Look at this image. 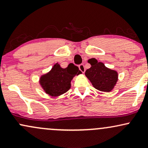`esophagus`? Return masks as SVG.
Masks as SVG:
<instances>
[{"label": "esophagus", "instance_id": "obj_1", "mask_svg": "<svg viewBox=\"0 0 148 148\" xmlns=\"http://www.w3.org/2000/svg\"><path fill=\"white\" fill-rule=\"evenodd\" d=\"M79 69H80V70H81V72H82V73H84L85 71H86V69H85V67H84V64H79Z\"/></svg>", "mask_w": 148, "mask_h": 148}]
</instances>
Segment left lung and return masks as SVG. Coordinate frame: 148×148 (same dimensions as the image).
I'll use <instances>...</instances> for the list:
<instances>
[{
	"mask_svg": "<svg viewBox=\"0 0 148 148\" xmlns=\"http://www.w3.org/2000/svg\"><path fill=\"white\" fill-rule=\"evenodd\" d=\"M91 67L86 71V76L95 88L103 92H110L118 81V73L105 67L102 62H98L95 58L88 60Z\"/></svg>",
	"mask_w": 148,
	"mask_h": 148,
	"instance_id": "1",
	"label": "left lung"
}]
</instances>
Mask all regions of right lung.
<instances>
[{
	"label": "right lung",
	"instance_id": "right-lung-1",
	"mask_svg": "<svg viewBox=\"0 0 148 148\" xmlns=\"http://www.w3.org/2000/svg\"><path fill=\"white\" fill-rule=\"evenodd\" d=\"M81 73L79 67L74 64H69L67 68L63 69L56 64L50 72L40 78V84L49 95L59 96L68 90L73 77Z\"/></svg>",
	"mask_w": 148,
	"mask_h": 148
}]
</instances>
